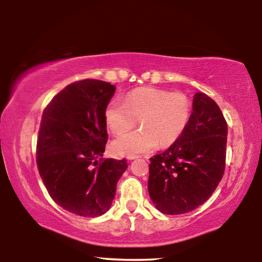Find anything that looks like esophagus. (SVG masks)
<instances>
[{
	"mask_svg": "<svg viewBox=\"0 0 262 262\" xmlns=\"http://www.w3.org/2000/svg\"><path fill=\"white\" fill-rule=\"evenodd\" d=\"M139 156H136V155H128L127 156V159L128 161H133V159H136Z\"/></svg>",
	"mask_w": 262,
	"mask_h": 262,
	"instance_id": "obj_1",
	"label": "esophagus"
}]
</instances>
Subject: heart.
<instances>
[{
	"instance_id": "heart-1",
	"label": "heart",
	"mask_w": 262,
	"mask_h": 262,
	"mask_svg": "<svg viewBox=\"0 0 262 262\" xmlns=\"http://www.w3.org/2000/svg\"><path fill=\"white\" fill-rule=\"evenodd\" d=\"M192 103L180 92L157 88H139L120 100H112L105 108V122L111 133L122 135L139 120L142 129L115 140L112 150L117 155H137L152 151L159 143L170 145L187 127Z\"/></svg>"
}]
</instances>
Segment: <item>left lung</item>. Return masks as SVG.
Segmentation results:
<instances>
[{
    "mask_svg": "<svg viewBox=\"0 0 262 262\" xmlns=\"http://www.w3.org/2000/svg\"><path fill=\"white\" fill-rule=\"evenodd\" d=\"M227 136L228 125L219 105L196 92L183 135L150 158L148 190L159 211L186 214L210 198L224 173Z\"/></svg>",
    "mask_w": 262,
    "mask_h": 262,
    "instance_id": "8db88e82",
    "label": "left lung"
}]
</instances>
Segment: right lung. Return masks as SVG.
Here are the masks:
<instances>
[{
    "label": "right lung",
    "mask_w": 262,
    "mask_h": 262,
    "mask_svg": "<svg viewBox=\"0 0 262 262\" xmlns=\"http://www.w3.org/2000/svg\"><path fill=\"white\" fill-rule=\"evenodd\" d=\"M115 86L99 79L69 84L43 110L37 141V165L51 198L83 217L105 214L126 159H103L108 135L105 108Z\"/></svg>",
    "instance_id": "1"
}]
</instances>
